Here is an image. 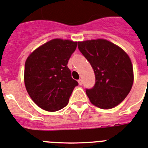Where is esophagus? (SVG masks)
I'll use <instances>...</instances> for the list:
<instances>
[{
  "label": "esophagus",
  "mask_w": 148,
  "mask_h": 148,
  "mask_svg": "<svg viewBox=\"0 0 148 148\" xmlns=\"http://www.w3.org/2000/svg\"><path fill=\"white\" fill-rule=\"evenodd\" d=\"M78 84H79V85L81 86L82 84H83V80H82V79H80V80H78Z\"/></svg>",
  "instance_id": "obj_1"
}]
</instances>
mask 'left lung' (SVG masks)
Returning a JSON list of instances; mask_svg holds the SVG:
<instances>
[{
  "label": "left lung",
  "mask_w": 148,
  "mask_h": 148,
  "mask_svg": "<svg viewBox=\"0 0 148 148\" xmlns=\"http://www.w3.org/2000/svg\"><path fill=\"white\" fill-rule=\"evenodd\" d=\"M78 48L92 67L95 84L86 92L90 102L101 109H110L122 102L134 81L133 67L127 53L105 39L78 42Z\"/></svg>",
  "instance_id": "obj_1"
}]
</instances>
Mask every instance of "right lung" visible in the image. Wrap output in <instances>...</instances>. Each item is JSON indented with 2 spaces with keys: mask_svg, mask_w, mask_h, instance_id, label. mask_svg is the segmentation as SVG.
Returning a JSON list of instances; mask_svg holds the SVG:
<instances>
[{
  "mask_svg": "<svg viewBox=\"0 0 148 148\" xmlns=\"http://www.w3.org/2000/svg\"><path fill=\"white\" fill-rule=\"evenodd\" d=\"M77 42L56 38L34 49L25 64L26 90L36 105L57 111L68 105L78 83L71 77L68 60Z\"/></svg>",
  "mask_w": 148,
  "mask_h": 148,
  "instance_id": "add662e5",
  "label": "right lung"
}]
</instances>
